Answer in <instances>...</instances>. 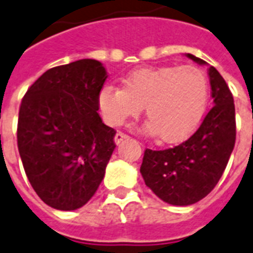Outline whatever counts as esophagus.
<instances>
[{
    "instance_id": "34e87169",
    "label": "esophagus",
    "mask_w": 253,
    "mask_h": 253,
    "mask_svg": "<svg viewBox=\"0 0 253 253\" xmlns=\"http://www.w3.org/2000/svg\"><path fill=\"white\" fill-rule=\"evenodd\" d=\"M127 135L126 133H123V132H117L116 133V137H114V141H116V144H121V143H122L123 140H126L127 139Z\"/></svg>"
}]
</instances>
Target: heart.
Returning a JSON list of instances; mask_svg holds the SVG:
<instances>
[{
	"label": "heart",
	"instance_id": "1",
	"mask_svg": "<svg viewBox=\"0 0 253 253\" xmlns=\"http://www.w3.org/2000/svg\"><path fill=\"white\" fill-rule=\"evenodd\" d=\"M208 105V80L196 66L141 67L125 79V87L108 85L100 108L112 126L136 117L144 106L148 128L162 141L174 143L200 125Z\"/></svg>",
	"mask_w": 253,
	"mask_h": 253
}]
</instances>
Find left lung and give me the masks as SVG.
Here are the masks:
<instances>
[{
  "label": "left lung",
  "instance_id": "8db88e82",
  "mask_svg": "<svg viewBox=\"0 0 253 253\" xmlns=\"http://www.w3.org/2000/svg\"><path fill=\"white\" fill-rule=\"evenodd\" d=\"M199 65L205 61L187 53ZM213 106L200 127L186 141L164 151L145 149L140 173L161 200L171 205H191L204 199L218 183L235 145V106L221 74L208 69Z\"/></svg>",
  "mask_w": 253,
  "mask_h": 253
}]
</instances>
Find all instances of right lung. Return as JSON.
Wrapping results in <instances>:
<instances>
[{
  "label": "right lung",
  "instance_id": "obj_1",
  "mask_svg": "<svg viewBox=\"0 0 253 253\" xmlns=\"http://www.w3.org/2000/svg\"><path fill=\"white\" fill-rule=\"evenodd\" d=\"M108 74L96 59L45 71L24 94L18 149L31 186L45 204L75 211L104 179L116 148V130L98 116Z\"/></svg>",
  "mask_w": 253,
  "mask_h": 253
}]
</instances>
